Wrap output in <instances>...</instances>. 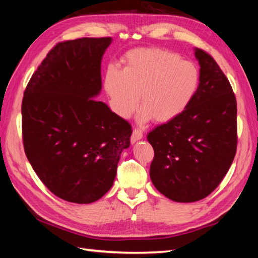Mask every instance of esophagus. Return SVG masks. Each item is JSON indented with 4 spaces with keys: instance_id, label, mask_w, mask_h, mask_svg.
Here are the masks:
<instances>
[{
    "instance_id": "34e87169",
    "label": "esophagus",
    "mask_w": 258,
    "mask_h": 258,
    "mask_svg": "<svg viewBox=\"0 0 258 258\" xmlns=\"http://www.w3.org/2000/svg\"><path fill=\"white\" fill-rule=\"evenodd\" d=\"M143 139V132H142L141 130H133V133H132V136H131V142L134 144L135 142H138L140 140Z\"/></svg>"
}]
</instances>
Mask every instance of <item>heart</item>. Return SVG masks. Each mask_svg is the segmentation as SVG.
<instances>
[{
  "label": "heart",
  "mask_w": 258,
  "mask_h": 258,
  "mask_svg": "<svg viewBox=\"0 0 258 258\" xmlns=\"http://www.w3.org/2000/svg\"><path fill=\"white\" fill-rule=\"evenodd\" d=\"M123 63V70L109 65L103 76L111 107L122 118H128L141 102L142 122H171L190 106L200 90L197 65L165 48H135Z\"/></svg>",
  "instance_id": "heart-1"
}]
</instances>
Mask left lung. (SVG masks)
<instances>
[{
  "label": "left lung",
  "instance_id": "left-lung-1",
  "mask_svg": "<svg viewBox=\"0 0 258 258\" xmlns=\"http://www.w3.org/2000/svg\"><path fill=\"white\" fill-rule=\"evenodd\" d=\"M201 84L190 106L147 135L154 149L150 176L167 199L191 203L215 189L236 153L237 105L227 78L211 55L194 48Z\"/></svg>",
  "mask_w": 258,
  "mask_h": 258
}]
</instances>
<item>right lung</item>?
I'll return each instance as SVG.
<instances>
[{
    "mask_svg": "<svg viewBox=\"0 0 258 258\" xmlns=\"http://www.w3.org/2000/svg\"><path fill=\"white\" fill-rule=\"evenodd\" d=\"M112 37L78 38L50 51L26 86L22 130L27 160L46 187L78 204L112 187L132 127L95 98Z\"/></svg>",
    "mask_w": 258,
    "mask_h": 258,
    "instance_id": "add662e5",
    "label": "right lung"
}]
</instances>
